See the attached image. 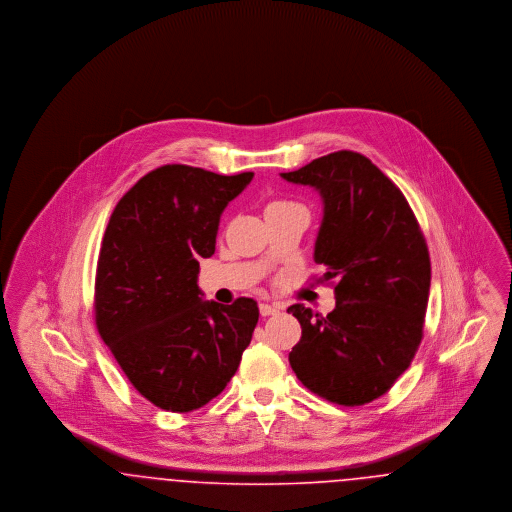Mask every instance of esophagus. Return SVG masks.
<instances>
[{"label":"esophagus","mask_w":512,"mask_h":512,"mask_svg":"<svg viewBox=\"0 0 512 512\" xmlns=\"http://www.w3.org/2000/svg\"><path fill=\"white\" fill-rule=\"evenodd\" d=\"M259 311H261L263 317H270V315H276L280 311V307L278 305H270V303H261Z\"/></svg>","instance_id":"34e87169"}]
</instances>
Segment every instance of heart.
<instances>
[{
  "instance_id": "1",
  "label": "heart",
  "mask_w": 512,
  "mask_h": 512,
  "mask_svg": "<svg viewBox=\"0 0 512 512\" xmlns=\"http://www.w3.org/2000/svg\"><path fill=\"white\" fill-rule=\"evenodd\" d=\"M270 205H280V203H278V201H276V203H270Z\"/></svg>"
}]
</instances>
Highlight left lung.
Wrapping results in <instances>:
<instances>
[{"mask_svg": "<svg viewBox=\"0 0 512 512\" xmlns=\"http://www.w3.org/2000/svg\"><path fill=\"white\" fill-rule=\"evenodd\" d=\"M280 176L320 195L313 257L322 280L338 282L326 317L288 309L301 324L290 365L320 397L365 405L390 390L422 340L432 276L424 236L405 195L361 153L336 151Z\"/></svg>", "mask_w": 512, "mask_h": 512, "instance_id": "obj_1", "label": "left lung"}]
</instances>
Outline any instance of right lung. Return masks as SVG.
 <instances>
[{"instance_id": "add662e5", "label": "right lung", "mask_w": 512, "mask_h": 512, "mask_svg": "<svg viewBox=\"0 0 512 512\" xmlns=\"http://www.w3.org/2000/svg\"><path fill=\"white\" fill-rule=\"evenodd\" d=\"M253 180L188 165L140 178L117 203L99 251L96 324L132 386L155 407L190 413L226 388L259 320L257 301H203L199 259L220 215Z\"/></svg>"}]
</instances>
